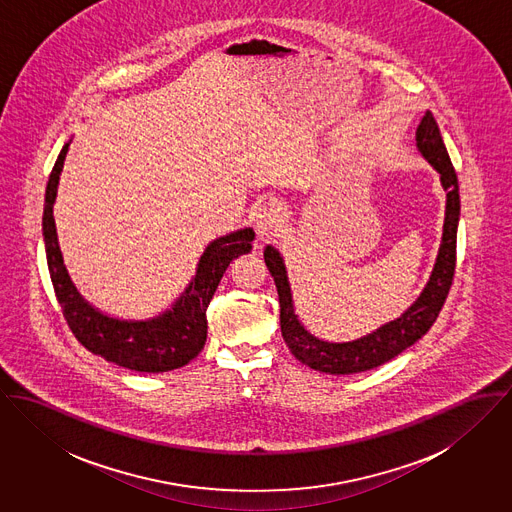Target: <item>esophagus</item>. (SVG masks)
<instances>
[{"label":"esophagus","instance_id":"1","mask_svg":"<svg viewBox=\"0 0 512 512\" xmlns=\"http://www.w3.org/2000/svg\"><path fill=\"white\" fill-rule=\"evenodd\" d=\"M253 224H255V229L261 237L271 235L279 226V214L273 206H259L253 212Z\"/></svg>","mask_w":512,"mask_h":512}]
</instances>
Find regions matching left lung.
Masks as SVG:
<instances>
[{
	"label": "left lung",
	"mask_w": 512,
	"mask_h": 512,
	"mask_svg": "<svg viewBox=\"0 0 512 512\" xmlns=\"http://www.w3.org/2000/svg\"><path fill=\"white\" fill-rule=\"evenodd\" d=\"M416 147L420 155L434 167V171L440 174L442 188L446 190V218L442 243L438 249L432 275L420 296L395 320L383 324L381 328L357 340L336 343L312 336L300 322L298 314L294 312L292 290L279 249L273 245L265 247V263L271 277L275 279L279 292L284 343L300 363L308 365L314 371L330 375H351L375 369L391 361L432 328L446 302L455 273L459 186L438 123L430 112L424 114L416 129Z\"/></svg>",
	"instance_id": "1"
}]
</instances>
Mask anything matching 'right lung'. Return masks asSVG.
Returning <instances> with one entry per match:
<instances>
[{
  "mask_svg": "<svg viewBox=\"0 0 512 512\" xmlns=\"http://www.w3.org/2000/svg\"><path fill=\"white\" fill-rule=\"evenodd\" d=\"M70 141L72 139L64 143L47 182L43 237L51 281L72 334L94 355H100L106 361L131 371L165 373L184 367L202 351L208 336L206 308L229 263L251 251L255 231L251 228L237 229L214 239L204 249L196 267V275L169 310L147 320L112 318L94 308L76 290L58 247L53 208L57 202L58 180Z\"/></svg>",
  "mask_w": 512,
  "mask_h": 512,
  "instance_id": "1",
  "label": "right lung"
}]
</instances>
